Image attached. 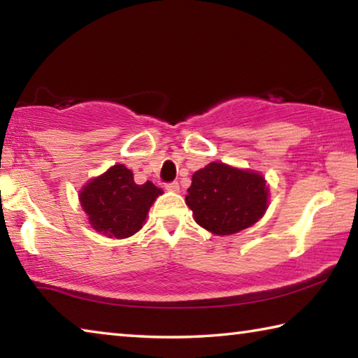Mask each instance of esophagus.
<instances>
[{"label":"esophagus","mask_w":358,"mask_h":358,"mask_svg":"<svg viewBox=\"0 0 358 358\" xmlns=\"http://www.w3.org/2000/svg\"><path fill=\"white\" fill-rule=\"evenodd\" d=\"M166 189L177 192L180 189V185L177 183V181H171V183H166Z\"/></svg>","instance_id":"esophagus-1"}]
</instances>
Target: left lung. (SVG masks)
<instances>
[{"mask_svg":"<svg viewBox=\"0 0 358 358\" xmlns=\"http://www.w3.org/2000/svg\"><path fill=\"white\" fill-rule=\"evenodd\" d=\"M196 222L216 235L237 234L265 213L268 187L262 175L211 162L192 175L186 196Z\"/></svg>","mask_w":358,"mask_h":358,"instance_id":"obj_1","label":"left lung"}]
</instances>
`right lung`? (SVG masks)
I'll return each instance as SVG.
<instances>
[{"label":"right lung","mask_w":358,"mask_h":358,"mask_svg":"<svg viewBox=\"0 0 358 358\" xmlns=\"http://www.w3.org/2000/svg\"><path fill=\"white\" fill-rule=\"evenodd\" d=\"M162 194L151 181L137 185L128 167L117 164L80 191V203L94 230L126 238L142 229L156 197Z\"/></svg>","instance_id":"1"}]
</instances>
